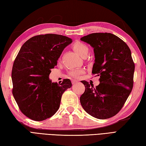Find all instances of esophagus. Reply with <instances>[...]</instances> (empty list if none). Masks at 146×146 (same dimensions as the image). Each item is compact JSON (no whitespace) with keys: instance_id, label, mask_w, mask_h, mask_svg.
<instances>
[{"instance_id":"1","label":"esophagus","mask_w":146,"mask_h":146,"mask_svg":"<svg viewBox=\"0 0 146 146\" xmlns=\"http://www.w3.org/2000/svg\"><path fill=\"white\" fill-rule=\"evenodd\" d=\"M78 80H71V83H72V84H75L76 83L78 82Z\"/></svg>"}]
</instances>
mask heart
I'll return each instance as SVG.
<instances>
[{"mask_svg":"<svg viewBox=\"0 0 146 146\" xmlns=\"http://www.w3.org/2000/svg\"><path fill=\"white\" fill-rule=\"evenodd\" d=\"M72 48L76 53H78L82 57H85L87 55L89 51V48L88 46L81 41H76L73 43L72 45ZM83 72L82 70L74 69L71 70L69 72V75L73 78H78Z\"/></svg>","mask_w":146,"mask_h":146,"instance_id":"obj_1","label":"heart"}]
</instances>
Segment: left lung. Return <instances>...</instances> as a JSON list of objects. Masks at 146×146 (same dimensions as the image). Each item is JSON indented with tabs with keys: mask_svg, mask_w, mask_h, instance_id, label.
<instances>
[{
	"mask_svg": "<svg viewBox=\"0 0 146 146\" xmlns=\"http://www.w3.org/2000/svg\"><path fill=\"white\" fill-rule=\"evenodd\" d=\"M80 39L94 48L92 74L100 76V84L96 87L81 81L85 90L80 103L86 112L95 118L112 117L122 109L133 88L135 64L131 49L111 33H92Z\"/></svg>",
	"mask_w": 146,
	"mask_h": 146,
	"instance_id": "left-lung-1",
	"label": "left lung"
}]
</instances>
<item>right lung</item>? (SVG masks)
<instances>
[{
  "mask_svg": "<svg viewBox=\"0 0 146 146\" xmlns=\"http://www.w3.org/2000/svg\"><path fill=\"white\" fill-rule=\"evenodd\" d=\"M71 42L64 36L40 35L27 40L19 51L12 70V94L21 112L29 119L42 121L52 117L60 108L62 95L72 86L69 79L58 85L49 78Z\"/></svg>",
  "mask_w": 146,
  "mask_h": 146,
  "instance_id": "add662e5",
  "label": "right lung"
}]
</instances>
